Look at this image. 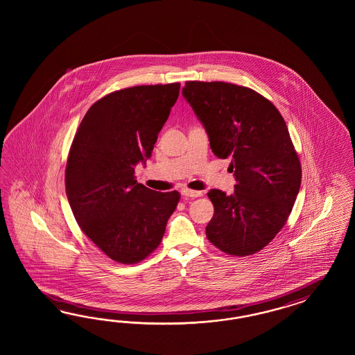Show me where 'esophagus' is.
I'll return each mask as SVG.
<instances>
[{
  "mask_svg": "<svg viewBox=\"0 0 355 355\" xmlns=\"http://www.w3.org/2000/svg\"><path fill=\"white\" fill-rule=\"evenodd\" d=\"M183 196L186 198H198V196H202L203 193L202 191H195V190H189V189H183L182 191Z\"/></svg>",
  "mask_w": 355,
  "mask_h": 355,
  "instance_id": "1",
  "label": "esophagus"
}]
</instances>
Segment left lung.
<instances>
[{
    "mask_svg": "<svg viewBox=\"0 0 355 355\" xmlns=\"http://www.w3.org/2000/svg\"><path fill=\"white\" fill-rule=\"evenodd\" d=\"M182 95L212 152L230 159L236 177L234 193H207L215 207L207 238L229 255L255 254L285 225L300 193L301 162L288 126L277 107L248 87L193 80Z\"/></svg>",
    "mask_w": 355,
    "mask_h": 355,
    "instance_id": "obj_1",
    "label": "left lung"
}]
</instances>
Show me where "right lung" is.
Listing matches in <instances>:
<instances>
[{
  "label": "right lung",
  "instance_id": "1",
  "mask_svg": "<svg viewBox=\"0 0 355 355\" xmlns=\"http://www.w3.org/2000/svg\"><path fill=\"white\" fill-rule=\"evenodd\" d=\"M180 83L135 86L97 100L70 147L64 187L78 225L107 257L135 264L159 248L180 200L137 182L180 95Z\"/></svg>",
  "mask_w": 355,
  "mask_h": 355
}]
</instances>
